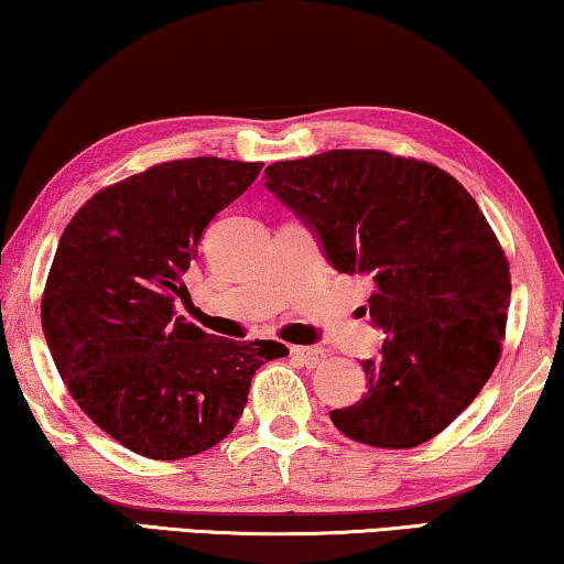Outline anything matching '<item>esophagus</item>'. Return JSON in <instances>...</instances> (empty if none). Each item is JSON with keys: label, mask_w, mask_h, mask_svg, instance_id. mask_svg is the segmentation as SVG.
I'll return each instance as SVG.
<instances>
[{"label": "esophagus", "mask_w": 564, "mask_h": 564, "mask_svg": "<svg viewBox=\"0 0 564 564\" xmlns=\"http://www.w3.org/2000/svg\"><path fill=\"white\" fill-rule=\"evenodd\" d=\"M291 357L296 359V362L304 365L306 369H316L324 365V349H316V347H291Z\"/></svg>", "instance_id": "obj_1"}]
</instances>
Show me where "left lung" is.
<instances>
[{
	"mask_svg": "<svg viewBox=\"0 0 564 564\" xmlns=\"http://www.w3.org/2000/svg\"><path fill=\"white\" fill-rule=\"evenodd\" d=\"M265 174L336 271L375 281L382 357L362 362L367 394L332 423L372 448L435 438L481 392L507 334L509 260L476 199L441 166L380 149H332Z\"/></svg>",
	"mask_w": 564,
	"mask_h": 564,
	"instance_id": "left-lung-1",
	"label": "left lung"
}]
</instances>
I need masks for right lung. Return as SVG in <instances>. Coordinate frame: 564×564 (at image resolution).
Wrapping results in <instances>:
<instances>
[{
    "label": "right lung",
    "instance_id": "obj_1",
    "mask_svg": "<svg viewBox=\"0 0 564 564\" xmlns=\"http://www.w3.org/2000/svg\"><path fill=\"white\" fill-rule=\"evenodd\" d=\"M263 162L195 156L96 192L67 223L42 291V332L67 392L139 456L189 458L228 438L281 341H230L174 318L209 220Z\"/></svg>",
    "mask_w": 564,
    "mask_h": 564
}]
</instances>
